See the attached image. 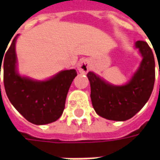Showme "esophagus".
<instances>
[{"instance_id":"1","label":"esophagus","mask_w":160,"mask_h":160,"mask_svg":"<svg viewBox=\"0 0 160 160\" xmlns=\"http://www.w3.org/2000/svg\"><path fill=\"white\" fill-rule=\"evenodd\" d=\"M90 69V65L89 62L87 59L80 60L78 63V70L81 73H87Z\"/></svg>"}]
</instances>
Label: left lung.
<instances>
[{"label": "left lung", "mask_w": 160, "mask_h": 160, "mask_svg": "<svg viewBox=\"0 0 160 160\" xmlns=\"http://www.w3.org/2000/svg\"><path fill=\"white\" fill-rule=\"evenodd\" d=\"M135 48L139 49L143 59L126 85L113 86L92 72L87 73L92 104L102 118L113 121L130 119L141 111L151 96L155 80L154 56L147 42L137 41Z\"/></svg>", "instance_id": "obj_1"}]
</instances>
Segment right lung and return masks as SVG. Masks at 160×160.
Returning <instances> with one entry per match:
<instances>
[{
  "instance_id": "1",
  "label": "right lung",
  "mask_w": 160,
  "mask_h": 160,
  "mask_svg": "<svg viewBox=\"0 0 160 160\" xmlns=\"http://www.w3.org/2000/svg\"><path fill=\"white\" fill-rule=\"evenodd\" d=\"M16 39L17 37L4 53V58L0 57V72L2 66L7 96L30 122L37 125L53 122L59 119L64 111L67 94L77 75L76 70H63L44 81L20 76L16 69Z\"/></svg>"
}]
</instances>
